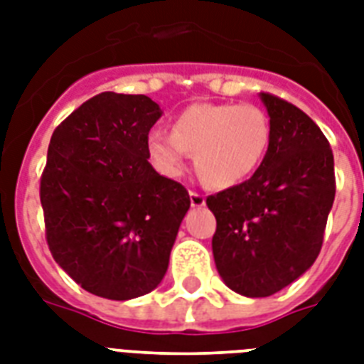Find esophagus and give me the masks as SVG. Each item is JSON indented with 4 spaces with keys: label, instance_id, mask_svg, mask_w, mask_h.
Instances as JSON below:
<instances>
[{
    "label": "esophagus",
    "instance_id": "34e87169",
    "mask_svg": "<svg viewBox=\"0 0 364 364\" xmlns=\"http://www.w3.org/2000/svg\"><path fill=\"white\" fill-rule=\"evenodd\" d=\"M188 196H191V205H193V208H202V205L205 204L204 194L196 193V191H191V193H188Z\"/></svg>",
    "mask_w": 364,
    "mask_h": 364
}]
</instances>
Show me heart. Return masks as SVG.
I'll list each match as a JSON object with an SVG mask.
<instances>
[{"instance_id":"obj_1","label":"heart","mask_w":364,"mask_h":364,"mask_svg":"<svg viewBox=\"0 0 364 364\" xmlns=\"http://www.w3.org/2000/svg\"><path fill=\"white\" fill-rule=\"evenodd\" d=\"M270 119L257 105L194 104L173 122V132L154 128L147 149L154 166L179 177L194 153L196 168L211 187L228 188L251 177L270 145Z\"/></svg>"}]
</instances>
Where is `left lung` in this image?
<instances>
[{
	"label": "left lung",
	"mask_w": 364,
	"mask_h": 364,
	"mask_svg": "<svg viewBox=\"0 0 364 364\" xmlns=\"http://www.w3.org/2000/svg\"><path fill=\"white\" fill-rule=\"evenodd\" d=\"M270 145L251 179L211 194V240L219 276L243 296L260 299L299 279L321 251L336 179L319 126L296 105L260 92Z\"/></svg>",
	"instance_id": "1"
}]
</instances>
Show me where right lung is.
Listing matches in <instances>:
<instances>
[{
    "label": "right lung",
    "mask_w": 364,
    "mask_h": 364,
    "mask_svg": "<svg viewBox=\"0 0 364 364\" xmlns=\"http://www.w3.org/2000/svg\"><path fill=\"white\" fill-rule=\"evenodd\" d=\"M160 117L143 94L102 92L48 143L39 188L48 249L102 299H136L162 282L191 208L187 188L149 164V130Z\"/></svg>",
    "instance_id": "1"
}]
</instances>
